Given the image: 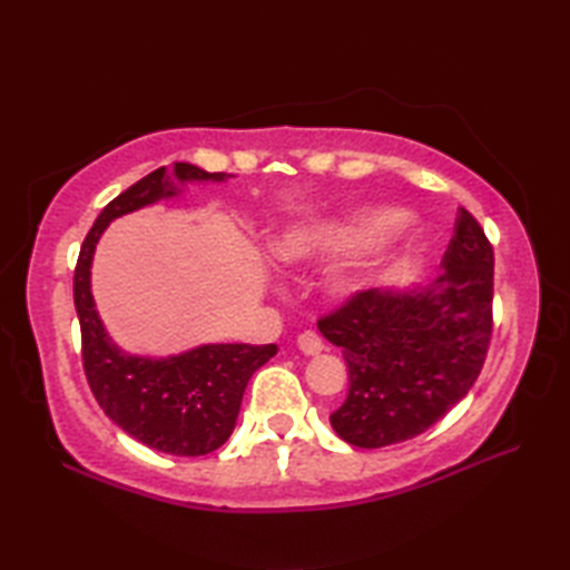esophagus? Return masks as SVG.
<instances>
[{
    "label": "esophagus",
    "instance_id": "obj_1",
    "mask_svg": "<svg viewBox=\"0 0 570 570\" xmlns=\"http://www.w3.org/2000/svg\"><path fill=\"white\" fill-rule=\"evenodd\" d=\"M296 345L304 355H318L323 350V341L321 337L313 333V331H304L298 337H296Z\"/></svg>",
    "mask_w": 570,
    "mask_h": 570
}]
</instances>
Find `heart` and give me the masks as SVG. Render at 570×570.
I'll return each mask as SVG.
<instances>
[{
    "mask_svg": "<svg viewBox=\"0 0 570 570\" xmlns=\"http://www.w3.org/2000/svg\"><path fill=\"white\" fill-rule=\"evenodd\" d=\"M421 242V227L411 215L377 205H357L274 229L269 235V254L282 266L304 269L345 250L321 278L323 296L345 306L367 296L384 272L394 262L414 254Z\"/></svg>",
    "mask_w": 570,
    "mask_h": 570,
    "instance_id": "obj_1",
    "label": "heart"
}]
</instances>
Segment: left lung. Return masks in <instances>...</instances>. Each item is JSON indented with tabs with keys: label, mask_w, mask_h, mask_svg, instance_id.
<instances>
[{
	"label": "left lung",
	"mask_w": 570,
	"mask_h": 570,
	"mask_svg": "<svg viewBox=\"0 0 570 570\" xmlns=\"http://www.w3.org/2000/svg\"><path fill=\"white\" fill-rule=\"evenodd\" d=\"M492 247L468 210L426 288H372L318 321L343 347L347 396L331 426L350 445L384 448L431 429L463 399L492 335Z\"/></svg>",
	"instance_id": "left-lung-1"
}]
</instances>
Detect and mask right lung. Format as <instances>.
Segmentation results:
<instances>
[{"label": "right lung", "mask_w": 570, "mask_h": 570, "mask_svg": "<svg viewBox=\"0 0 570 570\" xmlns=\"http://www.w3.org/2000/svg\"><path fill=\"white\" fill-rule=\"evenodd\" d=\"M186 161L156 168L107 203L80 247L72 298L82 335V367L102 411L131 439L168 455H205L235 431L249 377L276 355V345L203 343L184 353L154 357L119 347L95 306L92 259L105 229L117 217L178 198L190 184H223Z\"/></svg>", "instance_id": "add662e5"}]
</instances>
